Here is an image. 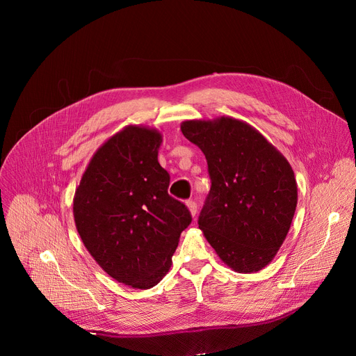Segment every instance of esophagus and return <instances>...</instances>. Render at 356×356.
<instances>
[{
  "label": "esophagus",
  "instance_id": "obj_1",
  "mask_svg": "<svg viewBox=\"0 0 356 356\" xmlns=\"http://www.w3.org/2000/svg\"><path fill=\"white\" fill-rule=\"evenodd\" d=\"M186 204H188V208H189L191 215H192V216H195V215H196V212H197V203H196L195 200H188V202H186Z\"/></svg>",
  "mask_w": 356,
  "mask_h": 356
}]
</instances>
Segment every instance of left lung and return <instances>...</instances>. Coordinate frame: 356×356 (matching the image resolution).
<instances>
[{
  "mask_svg": "<svg viewBox=\"0 0 356 356\" xmlns=\"http://www.w3.org/2000/svg\"><path fill=\"white\" fill-rule=\"evenodd\" d=\"M180 128L208 161L212 186L197 220L204 238L234 271L263 270L283 245L296 212L290 163L244 121L192 120Z\"/></svg>",
  "mask_w": 356,
  "mask_h": 356,
  "instance_id": "1",
  "label": "left lung"
}]
</instances>
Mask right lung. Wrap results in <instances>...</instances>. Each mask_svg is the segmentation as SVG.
<instances>
[{"label":"right lung","mask_w":356,"mask_h":356,"mask_svg":"<svg viewBox=\"0 0 356 356\" xmlns=\"http://www.w3.org/2000/svg\"><path fill=\"white\" fill-rule=\"evenodd\" d=\"M161 134L128 125L90 159L73 197L83 245L99 267L133 289H152L172 267L180 234L192 216L168 195L170 176L159 163Z\"/></svg>","instance_id":"right-lung-1"}]
</instances>
